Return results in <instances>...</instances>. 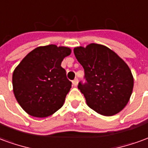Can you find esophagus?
I'll return each mask as SVG.
<instances>
[{"label":"esophagus","mask_w":148,"mask_h":148,"mask_svg":"<svg viewBox=\"0 0 148 148\" xmlns=\"http://www.w3.org/2000/svg\"><path fill=\"white\" fill-rule=\"evenodd\" d=\"M77 82H78V80H77V78L74 79V80L72 82V83H73V86H77Z\"/></svg>","instance_id":"34e87169"}]
</instances>
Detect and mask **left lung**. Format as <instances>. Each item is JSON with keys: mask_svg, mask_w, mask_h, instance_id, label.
<instances>
[{"mask_svg": "<svg viewBox=\"0 0 148 148\" xmlns=\"http://www.w3.org/2000/svg\"><path fill=\"white\" fill-rule=\"evenodd\" d=\"M74 53L85 71L86 82H80L77 88L88 106L107 116L121 112L133 90V76L128 66L111 49L101 44L77 47Z\"/></svg>", "mask_w": 148, "mask_h": 148, "instance_id": "left-lung-1", "label": "left lung"}]
</instances>
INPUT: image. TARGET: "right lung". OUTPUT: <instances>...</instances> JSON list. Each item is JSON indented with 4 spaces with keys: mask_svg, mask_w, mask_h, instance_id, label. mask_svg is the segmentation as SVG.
<instances>
[{
    "mask_svg": "<svg viewBox=\"0 0 148 148\" xmlns=\"http://www.w3.org/2000/svg\"><path fill=\"white\" fill-rule=\"evenodd\" d=\"M71 50L54 44L28 53L14 70L12 86L21 108L35 117H47L63 106L71 82L61 66Z\"/></svg>",
    "mask_w": 148,
    "mask_h": 148,
    "instance_id": "right-lung-1",
    "label": "right lung"
}]
</instances>
